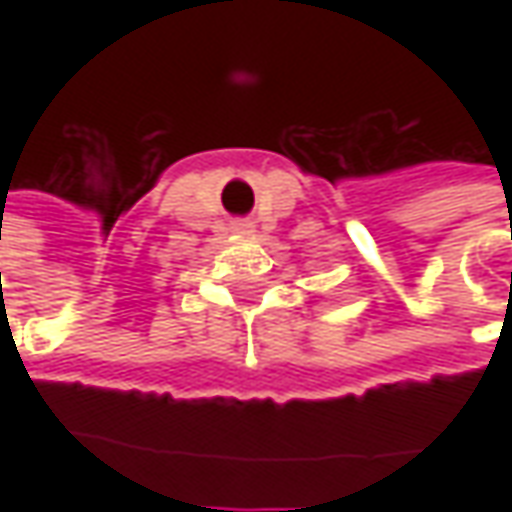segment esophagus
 <instances>
[{"instance_id":"1","label":"esophagus","mask_w":512,"mask_h":512,"mask_svg":"<svg viewBox=\"0 0 512 512\" xmlns=\"http://www.w3.org/2000/svg\"><path fill=\"white\" fill-rule=\"evenodd\" d=\"M233 230L242 233V236H250L253 233V222H233Z\"/></svg>"}]
</instances>
